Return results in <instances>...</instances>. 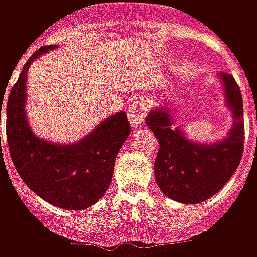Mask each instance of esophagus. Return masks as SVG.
<instances>
[{"instance_id": "esophagus-1", "label": "esophagus", "mask_w": 257, "mask_h": 257, "mask_svg": "<svg viewBox=\"0 0 257 257\" xmlns=\"http://www.w3.org/2000/svg\"><path fill=\"white\" fill-rule=\"evenodd\" d=\"M146 117V108L140 104H132L129 107L128 110V118H129V123L132 128H138L143 123V119Z\"/></svg>"}]
</instances>
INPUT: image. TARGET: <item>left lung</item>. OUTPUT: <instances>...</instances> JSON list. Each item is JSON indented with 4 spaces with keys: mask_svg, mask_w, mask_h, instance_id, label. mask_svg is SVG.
<instances>
[{
    "mask_svg": "<svg viewBox=\"0 0 257 257\" xmlns=\"http://www.w3.org/2000/svg\"><path fill=\"white\" fill-rule=\"evenodd\" d=\"M220 79L234 122L219 143L198 145L186 139L183 132L175 128L167 107L151 110L145 119L160 145L154 161L157 184L168 198L182 204H198L213 197L228 182L242 158L245 125L241 90L231 74L220 73Z\"/></svg>",
    "mask_w": 257,
    "mask_h": 257,
    "instance_id": "obj_1",
    "label": "left lung"
}]
</instances>
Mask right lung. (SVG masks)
I'll return each mask as SVG.
<instances>
[{"label": "right lung", "instance_id": "right-lung-1", "mask_svg": "<svg viewBox=\"0 0 257 257\" xmlns=\"http://www.w3.org/2000/svg\"><path fill=\"white\" fill-rule=\"evenodd\" d=\"M55 48H40L26 62L12 86L5 107L7 142L15 168L29 189L62 209L81 210L97 202L108 189L115 158L131 126L126 114L121 111L73 145L48 143L31 132L25 111L27 70L34 59Z\"/></svg>", "mask_w": 257, "mask_h": 257}]
</instances>
